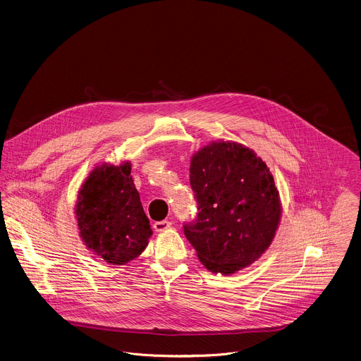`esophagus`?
<instances>
[{
	"mask_svg": "<svg viewBox=\"0 0 361 361\" xmlns=\"http://www.w3.org/2000/svg\"><path fill=\"white\" fill-rule=\"evenodd\" d=\"M170 227H171V221L170 220H160V221H154V224H153V228L156 231H164V230H167Z\"/></svg>",
	"mask_w": 361,
	"mask_h": 361,
	"instance_id": "esophagus-1",
	"label": "esophagus"
}]
</instances>
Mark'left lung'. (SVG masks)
I'll return each instance as SVG.
<instances>
[{
    "label": "left lung",
    "mask_w": 361,
    "mask_h": 361,
    "mask_svg": "<svg viewBox=\"0 0 361 361\" xmlns=\"http://www.w3.org/2000/svg\"><path fill=\"white\" fill-rule=\"evenodd\" d=\"M190 184L198 207L183 227L207 269L230 275L268 250L282 211L261 157L235 142L208 145L192 156Z\"/></svg>",
    "instance_id": "obj_1"
}]
</instances>
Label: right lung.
Returning a JSON list of instances; mask_svg holds the SVG:
<instances>
[{"mask_svg":"<svg viewBox=\"0 0 361 361\" xmlns=\"http://www.w3.org/2000/svg\"><path fill=\"white\" fill-rule=\"evenodd\" d=\"M130 174V163L96 167L82 185L76 204L86 247L113 265H124L141 255L152 235Z\"/></svg>","mask_w":361,"mask_h":361,"instance_id":"right-lung-1","label":"right lung"}]
</instances>
